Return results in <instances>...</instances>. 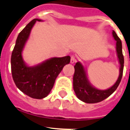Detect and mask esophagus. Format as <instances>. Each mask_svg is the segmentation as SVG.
Here are the masks:
<instances>
[{"label":"esophagus","mask_w":130,"mask_h":130,"mask_svg":"<svg viewBox=\"0 0 130 130\" xmlns=\"http://www.w3.org/2000/svg\"><path fill=\"white\" fill-rule=\"evenodd\" d=\"M76 62V58H75V57L74 55H72L71 57V60H70V63L71 64H73Z\"/></svg>","instance_id":"esophagus-1"}]
</instances>
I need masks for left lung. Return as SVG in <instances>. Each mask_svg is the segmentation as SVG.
<instances>
[{
    "label": "left lung",
    "mask_w": 130,
    "mask_h": 130,
    "mask_svg": "<svg viewBox=\"0 0 130 130\" xmlns=\"http://www.w3.org/2000/svg\"><path fill=\"white\" fill-rule=\"evenodd\" d=\"M112 36L115 40L117 41L116 48H117V56L120 64V74L119 78L112 87L105 90H98L97 88H94L90 85V82L88 80L86 71L82 64L78 62L74 66L75 72L73 77V90L75 91L77 97L80 100L85 103L94 104L104 100L115 91L121 81L122 77L123 74L124 63L122 49V42L114 30L112 31Z\"/></svg>",
    "instance_id": "1"
}]
</instances>
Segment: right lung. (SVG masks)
<instances>
[{
    "instance_id": "right-lung-1",
    "label": "right lung",
    "mask_w": 130,
    "mask_h": 130,
    "mask_svg": "<svg viewBox=\"0 0 130 130\" xmlns=\"http://www.w3.org/2000/svg\"><path fill=\"white\" fill-rule=\"evenodd\" d=\"M36 21L41 20H32L18 35L11 53V69L13 81L21 91L32 98L42 99L51 92L63 67L70 62V57H54L38 66H26L23 60L22 51Z\"/></svg>"
}]
</instances>
